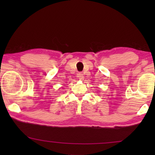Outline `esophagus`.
I'll list each match as a JSON object with an SVG mask.
<instances>
[{"label":"esophagus","instance_id":"esophagus-1","mask_svg":"<svg viewBox=\"0 0 155 155\" xmlns=\"http://www.w3.org/2000/svg\"><path fill=\"white\" fill-rule=\"evenodd\" d=\"M77 77L78 78V79L80 80H83V74L81 73V72H78V73L77 74Z\"/></svg>","mask_w":155,"mask_h":155}]
</instances>
